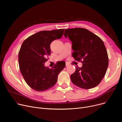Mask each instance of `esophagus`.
<instances>
[{
	"label": "esophagus",
	"mask_w": 122,
	"mask_h": 122,
	"mask_svg": "<svg viewBox=\"0 0 122 122\" xmlns=\"http://www.w3.org/2000/svg\"><path fill=\"white\" fill-rule=\"evenodd\" d=\"M70 65V64L68 63V62H66V66H68Z\"/></svg>",
	"instance_id": "34e87169"
}]
</instances>
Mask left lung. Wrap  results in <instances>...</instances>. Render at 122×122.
<instances>
[{"label":"left lung","mask_w":122,"mask_h":122,"mask_svg":"<svg viewBox=\"0 0 122 122\" xmlns=\"http://www.w3.org/2000/svg\"><path fill=\"white\" fill-rule=\"evenodd\" d=\"M64 36L72 42L75 60L82 63L71 75L73 84L84 89L97 86L104 76L108 66V56L103 41L97 36L84 28L65 30Z\"/></svg>","instance_id":"obj_1"}]
</instances>
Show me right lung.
I'll use <instances>...</instances> for the list:
<instances>
[{
	"label": "right lung",
	"instance_id": "1",
	"mask_svg": "<svg viewBox=\"0 0 122 122\" xmlns=\"http://www.w3.org/2000/svg\"><path fill=\"white\" fill-rule=\"evenodd\" d=\"M65 29L37 32L25 40L18 54L21 73L28 86L37 92H43L53 86L58 75L65 67L58 63L51 69L44 66L50 55V45L62 37Z\"/></svg>",
	"mask_w": 122,
	"mask_h": 122
}]
</instances>
